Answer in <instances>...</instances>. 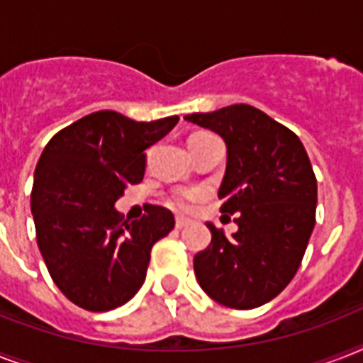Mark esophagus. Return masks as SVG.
<instances>
[{
	"label": "esophagus",
	"mask_w": 363,
	"mask_h": 363,
	"mask_svg": "<svg viewBox=\"0 0 363 363\" xmlns=\"http://www.w3.org/2000/svg\"><path fill=\"white\" fill-rule=\"evenodd\" d=\"M188 224H190V218H184V216H177L175 226L179 228V230H182V228H186Z\"/></svg>",
	"instance_id": "esophagus-1"
}]
</instances>
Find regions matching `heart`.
Returning <instances> with one entry per match:
<instances>
[{
    "instance_id": "obj_1",
    "label": "heart",
    "mask_w": 363,
    "mask_h": 363,
    "mask_svg": "<svg viewBox=\"0 0 363 363\" xmlns=\"http://www.w3.org/2000/svg\"><path fill=\"white\" fill-rule=\"evenodd\" d=\"M196 135H199V133H196ZM196 196H198V192H196V190H181V192L175 194L173 203L179 205V207H184V205H186L188 201H192Z\"/></svg>"
}]
</instances>
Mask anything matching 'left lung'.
Listing matches in <instances>:
<instances>
[{
  "mask_svg": "<svg viewBox=\"0 0 363 363\" xmlns=\"http://www.w3.org/2000/svg\"><path fill=\"white\" fill-rule=\"evenodd\" d=\"M184 121L226 141L220 211L239 230L228 239L215 224L196 254L199 286L220 305L254 309L288 286L303 259L316 215V177L299 137L252 105L194 113Z\"/></svg>",
  "mask_w": 363,
  "mask_h": 363,
  "instance_id": "obj_1",
  "label": "left lung"
}]
</instances>
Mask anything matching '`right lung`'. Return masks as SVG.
Here are the masks:
<instances>
[{"instance_id": "1", "label": "right lung", "mask_w": 363, "mask_h": 363, "mask_svg": "<svg viewBox=\"0 0 363 363\" xmlns=\"http://www.w3.org/2000/svg\"><path fill=\"white\" fill-rule=\"evenodd\" d=\"M177 122L98 111L60 130L43 150L31 188L37 247L56 286L82 309L130 301L145 282L152 245L175 228L171 211L158 205L122 222L115 201L143 181L145 150Z\"/></svg>"}]
</instances>
